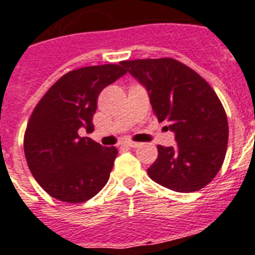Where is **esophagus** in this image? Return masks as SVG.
I'll list each match as a JSON object with an SVG mask.
<instances>
[{"label":"esophagus","mask_w":255,"mask_h":255,"mask_svg":"<svg viewBox=\"0 0 255 255\" xmlns=\"http://www.w3.org/2000/svg\"><path fill=\"white\" fill-rule=\"evenodd\" d=\"M125 144H126V146H128V147H131V148H136V147L139 146L140 143H138V142H131V140H130V142H126Z\"/></svg>","instance_id":"1"}]
</instances>
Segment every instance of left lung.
Masks as SVG:
<instances>
[{
  "instance_id": "8db88e82",
  "label": "left lung",
  "mask_w": 255,
  "mask_h": 255,
  "mask_svg": "<svg viewBox=\"0 0 255 255\" xmlns=\"http://www.w3.org/2000/svg\"><path fill=\"white\" fill-rule=\"evenodd\" d=\"M147 88L153 115L176 134L177 146H157L147 169L151 180L178 193L203 189L226 159L228 121L220 99L207 82L180 61L146 58L121 62Z\"/></svg>"
}]
</instances>
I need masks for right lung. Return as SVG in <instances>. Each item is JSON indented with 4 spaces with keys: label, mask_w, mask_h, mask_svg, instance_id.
<instances>
[{
    "label": "right lung",
    "mask_w": 255,
    "mask_h": 255,
    "mask_svg": "<svg viewBox=\"0 0 255 255\" xmlns=\"http://www.w3.org/2000/svg\"><path fill=\"white\" fill-rule=\"evenodd\" d=\"M126 73L105 64L71 70L45 92L27 124L23 147L31 173L53 198L66 203L91 199L108 182L116 147H103L79 131L94 130L98 98Z\"/></svg>",
    "instance_id": "add662e5"
}]
</instances>
